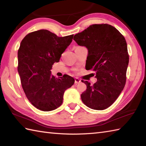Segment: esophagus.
I'll return each mask as SVG.
<instances>
[{
	"label": "esophagus",
	"instance_id": "34e87169",
	"mask_svg": "<svg viewBox=\"0 0 146 146\" xmlns=\"http://www.w3.org/2000/svg\"><path fill=\"white\" fill-rule=\"evenodd\" d=\"M81 82V80H80V79H78V78H75V84H77V83H80Z\"/></svg>",
	"mask_w": 146,
	"mask_h": 146
}]
</instances>
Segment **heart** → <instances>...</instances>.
I'll return each instance as SVG.
<instances>
[{"label":"heart","mask_w":146,"mask_h":146,"mask_svg":"<svg viewBox=\"0 0 146 146\" xmlns=\"http://www.w3.org/2000/svg\"><path fill=\"white\" fill-rule=\"evenodd\" d=\"M77 47H80V46H77ZM77 47H76V48H77Z\"/></svg>","instance_id":"obj_1"}]
</instances>
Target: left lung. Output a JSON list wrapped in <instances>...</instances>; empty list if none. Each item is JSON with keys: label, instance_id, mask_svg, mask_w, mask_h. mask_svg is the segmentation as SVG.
<instances>
[{"label": "left lung", "instance_id": "left-lung-1", "mask_svg": "<svg viewBox=\"0 0 146 146\" xmlns=\"http://www.w3.org/2000/svg\"><path fill=\"white\" fill-rule=\"evenodd\" d=\"M73 39L86 46L88 54L86 69L96 72L97 82L92 85L83 81L86 90L82 102L92 109L102 110L112 105L124 88L129 56L123 36L108 24H92Z\"/></svg>", "mask_w": 146, "mask_h": 146}]
</instances>
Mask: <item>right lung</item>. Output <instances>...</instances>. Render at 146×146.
I'll list each match as a JSON object with an SVG mask.
<instances>
[{
    "mask_svg": "<svg viewBox=\"0 0 146 146\" xmlns=\"http://www.w3.org/2000/svg\"><path fill=\"white\" fill-rule=\"evenodd\" d=\"M73 38V35L58 37L41 29L29 33L22 40L17 53L21 85L29 101L40 110L51 111L61 106L64 91L75 83L68 75L55 78L50 71Z\"/></svg>",
    "mask_w": 146,
    "mask_h": 146,
    "instance_id": "right-lung-1",
    "label": "right lung"
}]
</instances>
